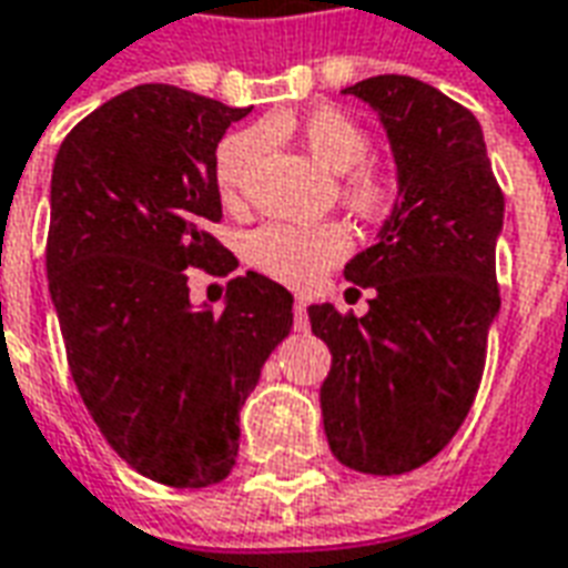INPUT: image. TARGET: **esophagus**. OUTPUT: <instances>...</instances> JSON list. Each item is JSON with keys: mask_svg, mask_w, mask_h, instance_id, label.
<instances>
[{"mask_svg": "<svg viewBox=\"0 0 568 568\" xmlns=\"http://www.w3.org/2000/svg\"><path fill=\"white\" fill-rule=\"evenodd\" d=\"M295 328H297V332H307V328H310L307 304H304L301 297H297V301H295Z\"/></svg>", "mask_w": 568, "mask_h": 568, "instance_id": "1", "label": "esophagus"}]
</instances>
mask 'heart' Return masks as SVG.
<instances>
[{
    "instance_id": "b5f03b06",
    "label": "heart",
    "mask_w": 568,
    "mask_h": 568,
    "mask_svg": "<svg viewBox=\"0 0 568 568\" xmlns=\"http://www.w3.org/2000/svg\"><path fill=\"white\" fill-rule=\"evenodd\" d=\"M264 136H288L301 142L325 173L344 175L341 197L358 215H381L393 206L395 185L389 175L371 166L368 133L337 109H313L307 115H280L261 124ZM261 136L255 130L234 133L215 151V185L224 200H236L255 166ZM349 248V236L337 224L297 227V224H264L246 240V258L285 285H310L334 267Z\"/></svg>"
}]
</instances>
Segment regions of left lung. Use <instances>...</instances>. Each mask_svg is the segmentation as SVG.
<instances>
[{
  "instance_id": "left-lung-1",
  "label": "left lung",
  "mask_w": 568,
  "mask_h": 568,
  "mask_svg": "<svg viewBox=\"0 0 568 568\" xmlns=\"http://www.w3.org/2000/svg\"><path fill=\"white\" fill-rule=\"evenodd\" d=\"M381 118L395 203L374 246L344 267L374 288L365 316L313 304L332 349L320 405L332 453L365 475H405L438 456L475 402L499 316L496 240L505 219L477 118L410 75L344 88Z\"/></svg>"
}]
</instances>
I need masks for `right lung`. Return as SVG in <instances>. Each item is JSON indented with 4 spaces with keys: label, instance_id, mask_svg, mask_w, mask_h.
Segmentation results:
<instances>
[{
    "label": "right lung",
    "instance_id": "1",
    "mask_svg": "<svg viewBox=\"0 0 568 568\" xmlns=\"http://www.w3.org/2000/svg\"><path fill=\"white\" fill-rule=\"evenodd\" d=\"M252 109L173 84L118 93L69 133L51 173L48 288L69 371L112 450L179 489L219 484L240 407L292 332L288 288L248 271L222 313L191 304L187 267L236 271L215 149Z\"/></svg>",
    "mask_w": 568,
    "mask_h": 568
}]
</instances>
